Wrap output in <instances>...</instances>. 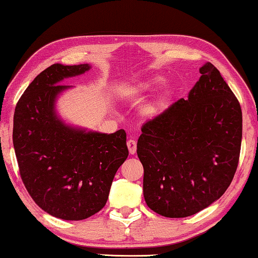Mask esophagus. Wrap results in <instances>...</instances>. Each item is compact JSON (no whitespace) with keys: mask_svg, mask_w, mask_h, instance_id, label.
Instances as JSON below:
<instances>
[{"mask_svg":"<svg viewBox=\"0 0 258 258\" xmlns=\"http://www.w3.org/2000/svg\"><path fill=\"white\" fill-rule=\"evenodd\" d=\"M127 148H128V151L131 155L136 154L137 153V142L131 139V140L127 141Z\"/></svg>","mask_w":258,"mask_h":258,"instance_id":"obj_1","label":"esophagus"}]
</instances>
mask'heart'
Returning a JSON list of instances; mask_svg holds the SVG:
<instances>
[{
	"mask_svg": "<svg viewBox=\"0 0 258 258\" xmlns=\"http://www.w3.org/2000/svg\"><path fill=\"white\" fill-rule=\"evenodd\" d=\"M163 79L162 78H155L151 81H148V83H140V84H136L133 86H130L127 88V94L128 95H140V94H144L145 92L149 91V89L153 87L154 85H158L162 84Z\"/></svg>",
	"mask_w": 258,
	"mask_h": 258,
	"instance_id": "obj_1",
	"label": "heart"
}]
</instances>
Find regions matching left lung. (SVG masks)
Masks as SVG:
<instances>
[{"instance_id": "obj_1", "label": "left lung", "mask_w": 258, "mask_h": 258, "mask_svg": "<svg viewBox=\"0 0 258 258\" xmlns=\"http://www.w3.org/2000/svg\"><path fill=\"white\" fill-rule=\"evenodd\" d=\"M188 94L142 126L137 153L144 196L158 215L183 218L222 196L238 167L242 112L211 63Z\"/></svg>"}]
</instances>
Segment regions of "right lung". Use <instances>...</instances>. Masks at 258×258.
Masks as SVG:
<instances>
[{"label":"right lung","instance_id":"1","mask_svg":"<svg viewBox=\"0 0 258 258\" xmlns=\"http://www.w3.org/2000/svg\"><path fill=\"white\" fill-rule=\"evenodd\" d=\"M89 69L52 64L26 88L14 114L12 140L24 185L41 209L65 220L86 219L105 206L114 174L128 156L124 130L87 132L57 116V97L71 88L60 81Z\"/></svg>","mask_w":258,"mask_h":258}]
</instances>
